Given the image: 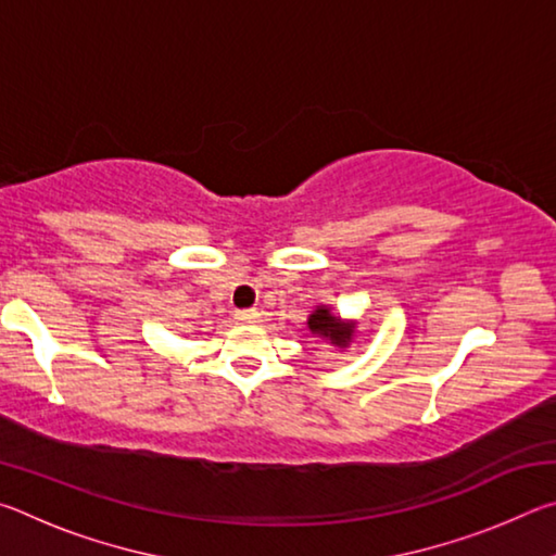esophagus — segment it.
I'll return each mask as SVG.
<instances>
[{"instance_id": "esophagus-1", "label": "esophagus", "mask_w": 556, "mask_h": 556, "mask_svg": "<svg viewBox=\"0 0 556 556\" xmlns=\"http://www.w3.org/2000/svg\"><path fill=\"white\" fill-rule=\"evenodd\" d=\"M257 308H242V312H238V321L242 324H257Z\"/></svg>"}]
</instances>
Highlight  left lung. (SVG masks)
<instances>
[{
  "label": "left lung",
  "mask_w": 556,
  "mask_h": 556,
  "mask_svg": "<svg viewBox=\"0 0 556 556\" xmlns=\"http://www.w3.org/2000/svg\"><path fill=\"white\" fill-rule=\"evenodd\" d=\"M306 324H308V331L314 336H321L338 348H348L355 338V324H348L343 318L333 316L328 306H316V312L308 316Z\"/></svg>",
  "instance_id": "left-lung-1"
}]
</instances>
